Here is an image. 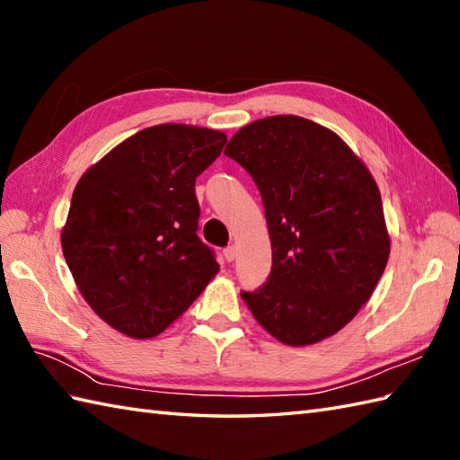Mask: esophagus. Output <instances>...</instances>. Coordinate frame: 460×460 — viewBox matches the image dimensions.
Here are the masks:
<instances>
[{"label":"esophagus","instance_id":"1","mask_svg":"<svg viewBox=\"0 0 460 460\" xmlns=\"http://www.w3.org/2000/svg\"><path fill=\"white\" fill-rule=\"evenodd\" d=\"M223 257L227 259L229 262L235 261V257H237V247L231 245V247H227V249H223Z\"/></svg>","mask_w":460,"mask_h":460}]
</instances>
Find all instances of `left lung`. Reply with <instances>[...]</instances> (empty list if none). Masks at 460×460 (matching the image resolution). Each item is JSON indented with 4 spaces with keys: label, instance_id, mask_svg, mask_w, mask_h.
<instances>
[{
    "label": "left lung",
    "instance_id": "obj_1",
    "mask_svg": "<svg viewBox=\"0 0 460 460\" xmlns=\"http://www.w3.org/2000/svg\"><path fill=\"white\" fill-rule=\"evenodd\" d=\"M225 155L257 183L269 225L270 275L241 292L252 316L287 346L336 334L387 265L377 183L338 134L295 114L243 126Z\"/></svg>",
    "mask_w": 460,
    "mask_h": 460
}]
</instances>
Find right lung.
I'll list each match as a JSON object with an SVG mask.
<instances>
[{
  "label": "right lung",
  "mask_w": 460,
  "mask_h": 460,
  "mask_svg": "<svg viewBox=\"0 0 460 460\" xmlns=\"http://www.w3.org/2000/svg\"><path fill=\"white\" fill-rule=\"evenodd\" d=\"M225 142L199 126H150L76 183L63 255L84 300L114 330L158 336L217 275L213 249L198 237L195 178Z\"/></svg>",
  "instance_id": "obj_1"
}]
</instances>
